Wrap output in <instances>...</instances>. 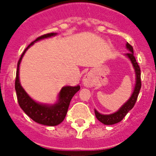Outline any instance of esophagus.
Listing matches in <instances>:
<instances>
[{
    "mask_svg": "<svg viewBox=\"0 0 156 156\" xmlns=\"http://www.w3.org/2000/svg\"><path fill=\"white\" fill-rule=\"evenodd\" d=\"M83 84L87 87H90L94 85L93 77L90 73H87L83 78Z\"/></svg>",
    "mask_w": 156,
    "mask_h": 156,
    "instance_id": "1",
    "label": "esophagus"
}]
</instances>
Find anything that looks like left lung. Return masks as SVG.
Returning a JSON list of instances; mask_svg holds the SVG:
<instances>
[{"mask_svg":"<svg viewBox=\"0 0 156 156\" xmlns=\"http://www.w3.org/2000/svg\"><path fill=\"white\" fill-rule=\"evenodd\" d=\"M126 48L129 53L125 54V56L128 58L130 62H131L133 68L134 69L135 73V85L134 88H133V93H132L131 96L129 97V98L126 101L124 104L121 106L120 108L118 109V111L115 112L112 114H101L100 112L94 109V113L96 115V118L100 121L101 122H102L105 125H112L115 124L117 122H119L124 118L125 115L128 113V112L129 110H131L133 107L134 106L135 102L137 101V96H138L139 91L141 87V82H140V69L139 67L138 64L136 62L134 55H133V47L131 45L126 43Z\"/></svg>","mask_w":156,"mask_h":156,"instance_id":"obj_1","label":"left lung"}]
</instances>
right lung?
<instances>
[{"instance_id": "1", "label": "right lung", "mask_w": 156, "mask_h": 156, "mask_svg": "<svg viewBox=\"0 0 156 156\" xmlns=\"http://www.w3.org/2000/svg\"><path fill=\"white\" fill-rule=\"evenodd\" d=\"M57 34V33H51V34L41 36L33 41L25 49L23 53L22 54L21 58L18 62L16 84H15L18 102L25 113L37 123L51 126H57L64 120L67 111H68L70 101L73 98L74 94L77 91H79L80 87V85L74 87H63L58 94L57 101L54 104H44V103L37 102L30 97L22 87L20 80H19V67H20V63L26 51L32 45L34 44V43L41 41V40L46 39V38L55 37Z\"/></svg>"}]
</instances>
